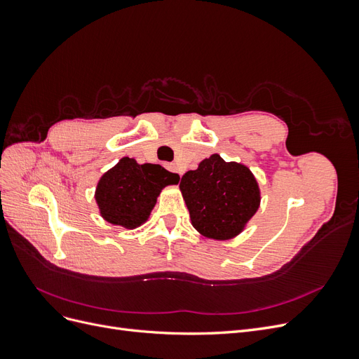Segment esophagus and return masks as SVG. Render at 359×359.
Masks as SVG:
<instances>
[{
	"instance_id": "esophagus-1",
	"label": "esophagus",
	"mask_w": 359,
	"mask_h": 359,
	"mask_svg": "<svg viewBox=\"0 0 359 359\" xmlns=\"http://www.w3.org/2000/svg\"><path fill=\"white\" fill-rule=\"evenodd\" d=\"M168 168H169V169H170V170H172V172H177V173H178V175H180V177H181V175H182V173H181V170H180V169H178V166H177V165H169V166H168Z\"/></svg>"
}]
</instances>
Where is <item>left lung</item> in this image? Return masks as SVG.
I'll return each mask as SVG.
<instances>
[{
    "instance_id": "left-lung-1",
    "label": "left lung",
    "mask_w": 359,
    "mask_h": 359,
    "mask_svg": "<svg viewBox=\"0 0 359 359\" xmlns=\"http://www.w3.org/2000/svg\"><path fill=\"white\" fill-rule=\"evenodd\" d=\"M180 189L194 229L212 240H231L241 233L260 203L252 170L241 163H227L219 154L184 173Z\"/></svg>"
}]
</instances>
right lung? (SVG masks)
<instances>
[{
	"label": "right lung",
	"instance_id": "right-lung-1",
	"mask_svg": "<svg viewBox=\"0 0 359 359\" xmlns=\"http://www.w3.org/2000/svg\"><path fill=\"white\" fill-rule=\"evenodd\" d=\"M178 181V173L160 165L123 157L100 178L95 201L106 222L135 229L148 220L160 191Z\"/></svg>",
	"mask_w": 359,
	"mask_h": 359
}]
</instances>
